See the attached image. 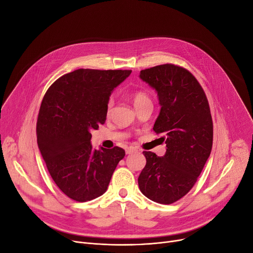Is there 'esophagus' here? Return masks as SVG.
<instances>
[{
    "instance_id": "esophagus-1",
    "label": "esophagus",
    "mask_w": 253,
    "mask_h": 253,
    "mask_svg": "<svg viewBox=\"0 0 253 253\" xmlns=\"http://www.w3.org/2000/svg\"><path fill=\"white\" fill-rule=\"evenodd\" d=\"M135 152H137V150H136V149H134V148H132V147H130V148H127V149H126V154H127V155H130V154H132V153H135Z\"/></svg>"
}]
</instances>
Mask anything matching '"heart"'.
<instances>
[{"label": "heart", "instance_id": "heart-1", "mask_svg": "<svg viewBox=\"0 0 253 253\" xmlns=\"http://www.w3.org/2000/svg\"><path fill=\"white\" fill-rule=\"evenodd\" d=\"M131 99H132V102H133L134 106L136 108V106L144 103V102H148V101H151L149 95L147 94V93L143 92V91H135L131 94ZM113 106V101L110 100L108 102V106H106V112H110L111 109Z\"/></svg>", "mask_w": 253, "mask_h": 253}]
</instances>
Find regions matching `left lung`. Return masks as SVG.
Returning a JSON list of instances; mask_svg holds the SVG:
<instances>
[{
	"label": "left lung",
	"instance_id": "obj_1",
	"mask_svg": "<svg viewBox=\"0 0 253 253\" xmlns=\"http://www.w3.org/2000/svg\"><path fill=\"white\" fill-rule=\"evenodd\" d=\"M139 77L158 93L161 111L153 129L167 148L163 157L143 152L147 164L138 177L139 190L154 202L172 204L191 191L210 156L209 103L197 79L181 66L157 65Z\"/></svg>",
	"mask_w": 253,
	"mask_h": 253
}]
</instances>
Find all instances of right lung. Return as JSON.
<instances>
[{"instance_id":"right-lung-1","label":"right lung","mask_w":253,"mask_h":253,"mask_svg":"<svg viewBox=\"0 0 253 253\" xmlns=\"http://www.w3.org/2000/svg\"><path fill=\"white\" fill-rule=\"evenodd\" d=\"M132 71L80 69L45 93L37 121V141L59 190L78 202L105 193L125 156L122 148L93 150L90 131L104 124L112 91Z\"/></svg>"}]
</instances>
